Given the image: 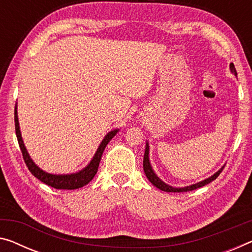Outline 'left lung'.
Returning a JSON list of instances; mask_svg holds the SVG:
<instances>
[{"label":"left lung","instance_id":"left-lung-1","mask_svg":"<svg viewBox=\"0 0 252 252\" xmlns=\"http://www.w3.org/2000/svg\"><path fill=\"white\" fill-rule=\"evenodd\" d=\"M230 71L232 74H234L237 76V71H235V67H234V64L233 63H230ZM150 145H149V142L146 141V145H145V153H144V158H143V169H144V172L146 175V178H148L149 181L153 186H156L157 188L160 189L162 191H166V192H185V191H191V190H195L197 188H200L203 187V186L207 185L212 183L213 180H215L216 178L219 177V175L220 172H222V170L225 164H224L222 168L219 169L218 171H216L214 175H212L211 177L206 178V179H204L202 181H199V183H196V184H192L190 186H186V187H172V186H170L168 184H165L163 180H161L160 178L157 176V173L154 172V170L152 168V165H151V162H150Z\"/></svg>","mask_w":252,"mask_h":252}]
</instances>
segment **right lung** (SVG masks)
<instances>
[{"label":"right lung","instance_id":"1","mask_svg":"<svg viewBox=\"0 0 252 252\" xmlns=\"http://www.w3.org/2000/svg\"><path fill=\"white\" fill-rule=\"evenodd\" d=\"M18 106L15 104L14 108V124H15V134H17V138L19 142V146H20V150L23 156V160H25L27 166H28L29 171L32 173V175L39 179L41 183L50 186V187L56 188V189H67V190H72V189H79L83 186L88 185L90 181L94 179L95 176L96 171H98L100 160H101L102 153L104 151L108 143L110 142V139L113 138L116 134L118 133V128L110 130L109 133H107L106 136L100 143L99 148L96 149L94 158H91V161L89 162L87 166H84L82 170L77 172L73 173H67V175H56V173H49L46 172L44 170L40 169L36 163H34L33 160L30 158L28 151H27L25 143H23V139L21 136L20 131V125H19V118H18Z\"/></svg>","mask_w":252,"mask_h":252}]
</instances>
